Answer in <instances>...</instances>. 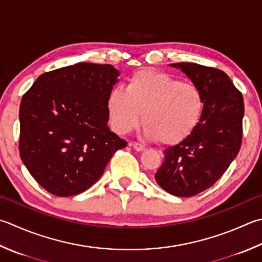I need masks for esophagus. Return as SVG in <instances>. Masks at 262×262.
<instances>
[{
    "label": "esophagus",
    "mask_w": 262,
    "mask_h": 262,
    "mask_svg": "<svg viewBox=\"0 0 262 262\" xmlns=\"http://www.w3.org/2000/svg\"><path fill=\"white\" fill-rule=\"evenodd\" d=\"M131 146L135 148L137 151H144L145 150V146H142L139 142H132Z\"/></svg>",
    "instance_id": "obj_1"
}]
</instances>
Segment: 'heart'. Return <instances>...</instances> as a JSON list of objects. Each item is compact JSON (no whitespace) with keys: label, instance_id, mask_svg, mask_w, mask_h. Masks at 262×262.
Here are the masks:
<instances>
[{"label":"heart","instance_id":"heart-1","mask_svg":"<svg viewBox=\"0 0 262 262\" xmlns=\"http://www.w3.org/2000/svg\"><path fill=\"white\" fill-rule=\"evenodd\" d=\"M107 112L112 127L120 135L136 129L142 113L146 137L174 146L188 139L199 126L204 96L192 83L180 82L163 72L144 70L133 74L125 90L113 89Z\"/></svg>","mask_w":262,"mask_h":262}]
</instances>
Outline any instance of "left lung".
I'll list each match as a JSON object with an SVG mask.
<instances>
[{
    "label": "left lung",
    "instance_id": "8db88e82",
    "mask_svg": "<svg viewBox=\"0 0 262 262\" xmlns=\"http://www.w3.org/2000/svg\"><path fill=\"white\" fill-rule=\"evenodd\" d=\"M185 73L204 96V112L192 135L166 148L155 179L163 189L191 197L214 184L237 156L244 102L227 74L194 62L170 63Z\"/></svg>",
    "mask_w": 262,
    "mask_h": 262
}]
</instances>
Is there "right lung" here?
<instances>
[{
  "label": "right lung",
  "instance_id": "right-lung-1",
  "mask_svg": "<svg viewBox=\"0 0 262 262\" xmlns=\"http://www.w3.org/2000/svg\"><path fill=\"white\" fill-rule=\"evenodd\" d=\"M120 72L78 62L42 74L25 93L19 151L29 173L51 194L74 196L96 184L124 139L108 127L107 99Z\"/></svg>",
  "mask_w": 262,
  "mask_h": 262
}]
</instances>
